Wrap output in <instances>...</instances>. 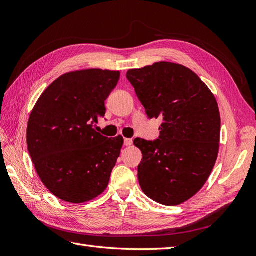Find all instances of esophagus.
Returning <instances> with one entry per match:
<instances>
[{
	"instance_id": "obj_1",
	"label": "esophagus",
	"mask_w": 256,
	"mask_h": 256,
	"mask_svg": "<svg viewBox=\"0 0 256 256\" xmlns=\"http://www.w3.org/2000/svg\"><path fill=\"white\" fill-rule=\"evenodd\" d=\"M133 144L132 138H124V145L125 146H131Z\"/></svg>"
}]
</instances>
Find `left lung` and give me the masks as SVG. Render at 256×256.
<instances>
[{"label":"left lung","instance_id":"left-lung-1","mask_svg":"<svg viewBox=\"0 0 256 256\" xmlns=\"http://www.w3.org/2000/svg\"><path fill=\"white\" fill-rule=\"evenodd\" d=\"M126 78L150 118H162L155 140L135 138L142 152L138 177L143 192L165 206L197 194L214 170L221 120L214 96L189 68L155 62L131 69Z\"/></svg>","mask_w":256,"mask_h":256}]
</instances>
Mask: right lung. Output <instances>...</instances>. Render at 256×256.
<instances>
[{
    "mask_svg": "<svg viewBox=\"0 0 256 256\" xmlns=\"http://www.w3.org/2000/svg\"><path fill=\"white\" fill-rule=\"evenodd\" d=\"M118 72L86 69L60 76L42 92L27 124V148L40 180L72 204L94 199L108 187L123 138H108L94 125Z\"/></svg>",
    "mask_w": 256,
    "mask_h": 256,
    "instance_id": "add662e5",
    "label": "right lung"
}]
</instances>
